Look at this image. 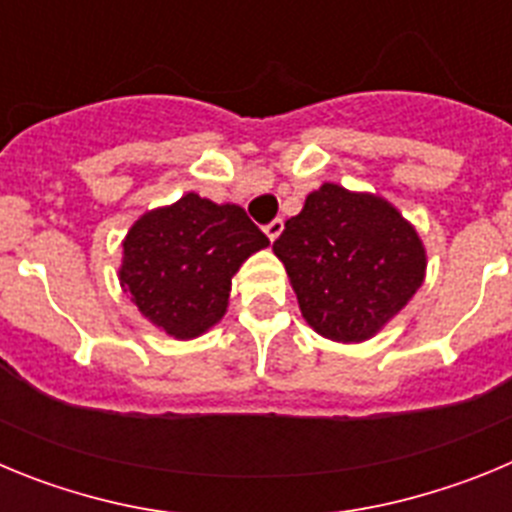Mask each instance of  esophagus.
I'll use <instances>...</instances> for the list:
<instances>
[{
	"label": "esophagus",
	"mask_w": 512,
	"mask_h": 512,
	"mask_svg": "<svg viewBox=\"0 0 512 512\" xmlns=\"http://www.w3.org/2000/svg\"><path fill=\"white\" fill-rule=\"evenodd\" d=\"M282 230H284L282 220H271L269 225H264V233H266V238H269V241H277Z\"/></svg>",
	"instance_id": "34e87169"
}]
</instances>
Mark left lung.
<instances>
[{
  "label": "left lung",
  "mask_w": 512,
  "mask_h": 512,
  "mask_svg": "<svg viewBox=\"0 0 512 512\" xmlns=\"http://www.w3.org/2000/svg\"><path fill=\"white\" fill-rule=\"evenodd\" d=\"M302 318L330 341L374 336L423 284L425 251L413 225L372 194L323 184L274 241Z\"/></svg>",
  "instance_id": "left-lung-1"
}]
</instances>
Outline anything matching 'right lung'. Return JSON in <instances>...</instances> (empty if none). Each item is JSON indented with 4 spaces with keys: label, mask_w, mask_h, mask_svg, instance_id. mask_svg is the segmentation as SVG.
Instances as JSON below:
<instances>
[{
    "label": "right lung",
    "mask_w": 512,
    "mask_h": 512,
    "mask_svg": "<svg viewBox=\"0 0 512 512\" xmlns=\"http://www.w3.org/2000/svg\"><path fill=\"white\" fill-rule=\"evenodd\" d=\"M269 238L246 210L184 194L143 215L122 243L120 284L151 323L194 338L225 315L230 277Z\"/></svg>",
    "instance_id": "add662e5"
}]
</instances>
